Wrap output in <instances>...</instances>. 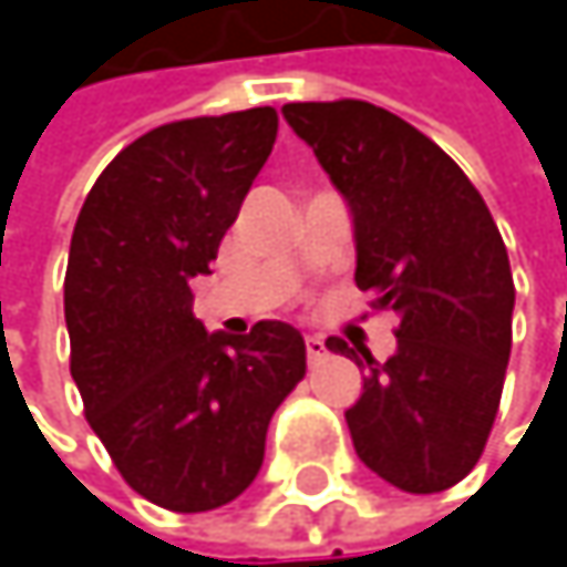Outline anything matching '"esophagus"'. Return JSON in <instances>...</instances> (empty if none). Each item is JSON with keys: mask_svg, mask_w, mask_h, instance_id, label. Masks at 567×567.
I'll use <instances>...</instances> for the list:
<instances>
[{"mask_svg": "<svg viewBox=\"0 0 567 567\" xmlns=\"http://www.w3.org/2000/svg\"><path fill=\"white\" fill-rule=\"evenodd\" d=\"M324 341L321 338H315V334H308L305 338V354H308V361H318V358H324Z\"/></svg>", "mask_w": 567, "mask_h": 567, "instance_id": "1", "label": "esophagus"}]
</instances>
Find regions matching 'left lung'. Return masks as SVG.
Instances as JSON below:
<instances>
[{
	"mask_svg": "<svg viewBox=\"0 0 567 567\" xmlns=\"http://www.w3.org/2000/svg\"><path fill=\"white\" fill-rule=\"evenodd\" d=\"M351 213L358 288L400 318L344 410L361 463L403 493L456 486L483 456L512 351L509 252L470 176L396 114L341 97L285 104Z\"/></svg>",
	"mask_w": 567,
	"mask_h": 567,
	"instance_id": "obj_1",
	"label": "left lung"
}]
</instances>
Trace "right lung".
<instances>
[{
  "label": "right lung",
  "instance_id": "right-lung-1",
  "mask_svg": "<svg viewBox=\"0 0 567 567\" xmlns=\"http://www.w3.org/2000/svg\"><path fill=\"white\" fill-rule=\"evenodd\" d=\"M276 131L272 107L154 127L107 164L74 223L71 378L121 476L164 509L209 512L243 496L276 406L305 374L298 328L206 331L189 291L209 276Z\"/></svg>",
  "mask_w": 567,
  "mask_h": 567
}]
</instances>
